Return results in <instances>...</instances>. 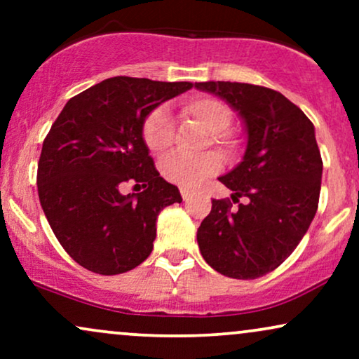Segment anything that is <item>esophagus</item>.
Here are the masks:
<instances>
[{
    "label": "esophagus",
    "mask_w": 359,
    "mask_h": 359,
    "mask_svg": "<svg viewBox=\"0 0 359 359\" xmlns=\"http://www.w3.org/2000/svg\"><path fill=\"white\" fill-rule=\"evenodd\" d=\"M180 194H182V199L184 201H189L192 197V191L191 189H187V187H180Z\"/></svg>",
    "instance_id": "obj_1"
}]
</instances>
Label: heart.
I'll use <instances>...</instances> for the list:
<instances>
[{"mask_svg": "<svg viewBox=\"0 0 359 359\" xmlns=\"http://www.w3.org/2000/svg\"><path fill=\"white\" fill-rule=\"evenodd\" d=\"M185 116L196 119L208 133H211V142L224 148L233 147V140L228 130L231 125V109L216 97H194L184 106ZM142 137L151 154H163L172 145L174 138V121L170 111L165 106H158L148 113L142 126ZM222 165L221 156L216 151L196 156L167 155L162 160V174L170 182L182 187H196L205 177L216 174Z\"/></svg>", "mask_w": 359, "mask_h": 359, "instance_id": "b5f03b06", "label": "heart"}]
</instances>
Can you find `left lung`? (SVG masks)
I'll return each instance as SVG.
<instances>
[{
    "label": "left lung",
    "instance_id": "obj_1",
    "mask_svg": "<svg viewBox=\"0 0 359 359\" xmlns=\"http://www.w3.org/2000/svg\"><path fill=\"white\" fill-rule=\"evenodd\" d=\"M243 119L246 150L233 170L219 177L229 201L212 199L197 229L201 255L221 275L263 277L297 248L319 204L323 158L316 130L304 111L277 90L245 82H196Z\"/></svg>",
    "mask_w": 359,
    "mask_h": 359
}]
</instances>
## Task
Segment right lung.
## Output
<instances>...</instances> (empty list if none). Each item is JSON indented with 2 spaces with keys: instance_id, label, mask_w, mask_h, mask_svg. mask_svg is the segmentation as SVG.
Here are the masks:
<instances>
[{
  "instance_id": "right-lung-1",
  "label": "right lung",
  "mask_w": 359,
  "mask_h": 359,
  "mask_svg": "<svg viewBox=\"0 0 359 359\" xmlns=\"http://www.w3.org/2000/svg\"><path fill=\"white\" fill-rule=\"evenodd\" d=\"M192 88L191 82L111 77L64 106L42 147L39 197L53 234L74 262L118 275L154 250L156 217L179 189L160 177L142 126L150 111ZM125 182L146 191L121 194Z\"/></svg>"
}]
</instances>
